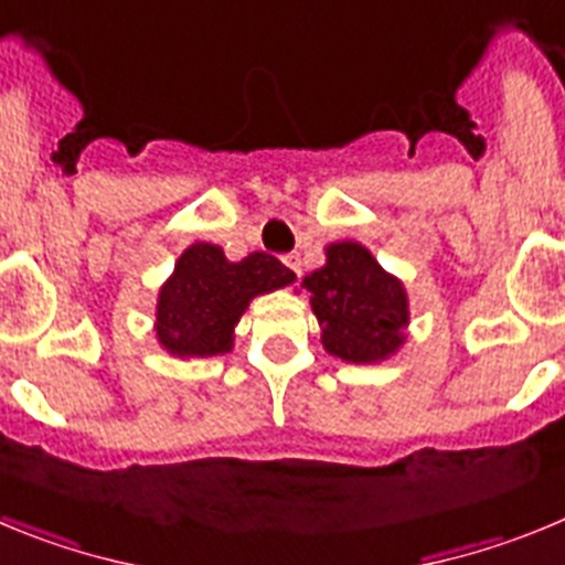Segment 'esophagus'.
<instances>
[{
	"label": "esophagus",
	"instance_id": "obj_1",
	"mask_svg": "<svg viewBox=\"0 0 565 565\" xmlns=\"http://www.w3.org/2000/svg\"><path fill=\"white\" fill-rule=\"evenodd\" d=\"M284 264H287L295 276H301V256H298V253H289V256H284Z\"/></svg>",
	"mask_w": 565,
	"mask_h": 565
}]
</instances>
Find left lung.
I'll use <instances>...</instances> for the list:
<instances>
[{
    "label": "left lung",
    "instance_id": "1",
    "mask_svg": "<svg viewBox=\"0 0 565 565\" xmlns=\"http://www.w3.org/2000/svg\"><path fill=\"white\" fill-rule=\"evenodd\" d=\"M320 343L332 358L374 365L394 358L411 323L408 289L360 242L327 245V264L303 276Z\"/></svg>",
    "mask_w": 565,
    "mask_h": 565
}]
</instances>
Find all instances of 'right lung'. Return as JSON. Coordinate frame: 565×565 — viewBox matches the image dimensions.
I'll use <instances>...</instances> for the list:
<instances>
[{"instance_id": "1", "label": "right lung", "mask_w": 565, "mask_h": 565, "mask_svg": "<svg viewBox=\"0 0 565 565\" xmlns=\"http://www.w3.org/2000/svg\"><path fill=\"white\" fill-rule=\"evenodd\" d=\"M295 273L276 256L250 253L231 262L220 245L194 242L180 253L157 292V343L171 358H216L233 352L236 323L253 298L289 287Z\"/></svg>"}]
</instances>
